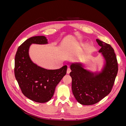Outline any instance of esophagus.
<instances>
[{
    "label": "esophagus",
    "mask_w": 126,
    "mask_h": 126,
    "mask_svg": "<svg viewBox=\"0 0 126 126\" xmlns=\"http://www.w3.org/2000/svg\"><path fill=\"white\" fill-rule=\"evenodd\" d=\"M70 72H71V69H70V68H68L67 71V73L69 74Z\"/></svg>",
    "instance_id": "obj_1"
}]
</instances>
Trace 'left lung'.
Instances as JSON below:
<instances>
[{"label":"left lung","instance_id":"1","mask_svg":"<svg viewBox=\"0 0 126 126\" xmlns=\"http://www.w3.org/2000/svg\"><path fill=\"white\" fill-rule=\"evenodd\" d=\"M96 41L101 47L99 52L106 60L101 72L93 73L84 69L80 63L70 66L72 93L77 101L83 105L95 104L107 96L111 92L118 73V62L113 49L105 42L98 39Z\"/></svg>","mask_w":126,"mask_h":126}]
</instances>
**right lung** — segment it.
<instances>
[{
  "label": "right lung",
  "instance_id": "right-lung-1",
  "mask_svg": "<svg viewBox=\"0 0 126 126\" xmlns=\"http://www.w3.org/2000/svg\"><path fill=\"white\" fill-rule=\"evenodd\" d=\"M47 44L45 36H35L27 39L18 47L15 59V76L22 94L29 99L44 103L51 99L56 86L66 75L67 66L47 70L38 66L30 59V45Z\"/></svg>",
  "mask_w": 126,
  "mask_h": 126
}]
</instances>
